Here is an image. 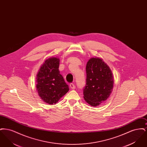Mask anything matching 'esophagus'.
<instances>
[{"instance_id":"1","label":"esophagus","mask_w":147,"mask_h":147,"mask_svg":"<svg viewBox=\"0 0 147 147\" xmlns=\"http://www.w3.org/2000/svg\"><path fill=\"white\" fill-rule=\"evenodd\" d=\"M70 86L71 89H73V90H74V89H76V85H75V84L71 83V84H70Z\"/></svg>"}]
</instances>
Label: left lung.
Wrapping results in <instances>:
<instances>
[{"label":"left lung","instance_id":"8db88e82","mask_svg":"<svg viewBox=\"0 0 147 147\" xmlns=\"http://www.w3.org/2000/svg\"><path fill=\"white\" fill-rule=\"evenodd\" d=\"M86 85L83 90L85 101L96 107L109 98L114 80L109 66L100 57L91 58L86 66Z\"/></svg>","mask_w":147,"mask_h":147}]
</instances>
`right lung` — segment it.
<instances>
[{
    "instance_id": "obj_1",
    "label": "right lung",
    "mask_w": 147,
    "mask_h": 147,
    "mask_svg": "<svg viewBox=\"0 0 147 147\" xmlns=\"http://www.w3.org/2000/svg\"><path fill=\"white\" fill-rule=\"evenodd\" d=\"M59 59L52 57L42 64L36 76V90L45 102L54 105L69 91L59 70Z\"/></svg>"
}]
</instances>
